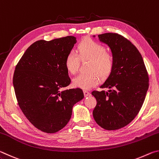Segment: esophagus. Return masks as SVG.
<instances>
[{
    "instance_id": "obj_1",
    "label": "esophagus",
    "mask_w": 159,
    "mask_h": 159,
    "mask_svg": "<svg viewBox=\"0 0 159 159\" xmlns=\"http://www.w3.org/2000/svg\"><path fill=\"white\" fill-rule=\"evenodd\" d=\"M83 93H84V96L85 97H88L90 95V93L88 92L87 90H83Z\"/></svg>"
}]
</instances>
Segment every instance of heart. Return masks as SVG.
Here are the masks:
<instances>
[{
    "instance_id": "heart-1",
    "label": "heart",
    "mask_w": 159,
    "mask_h": 159,
    "mask_svg": "<svg viewBox=\"0 0 159 159\" xmlns=\"http://www.w3.org/2000/svg\"><path fill=\"white\" fill-rule=\"evenodd\" d=\"M77 54L71 51L65 59V66L70 74H75L79 70L80 60L89 61L87 74H80L73 79L75 87L84 90L90 89L99 83V77L106 78L111 74L114 60L106 48L93 40L84 39L77 47Z\"/></svg>"
}]
</instances>
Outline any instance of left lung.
Wrapping results in <instances>:
<instances>
[{
  "mask_svg": "<svg viewBox=\"0 0 159 159\" xmlns=\"http://www.w3.org/2000/svg\"><path fill=\"white\" fill-rule=\"evenodd\" d=\"M98 38L111 49L114 66L99 87L108 90L92 92L97 100L93 114L102 128L118 130L138 115L149 88V76L141 54L130 41L114 33L99 34Z\"/></svg>",
  "mask_w": 159,
  "mask_h": 159,
  "instance_id": "obj_1",
  "label": "left lung"
}]
</instances>
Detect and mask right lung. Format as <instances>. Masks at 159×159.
I'll list each match as a JSON object with an SVG mask.
<instances>
[{"label":"right lung","mask_w":159,"mask_h":159,"mask_svg":"<svg viewBox=\"0 0 159 159\" xmlns=\"http://www.w3.org/2000/svg\"><path fill=\"white\" fill-rule=\"evenodd\" d=\"M76 43L71 36L36 41L15 67L13 85L19 106L31 124L45 133L65 127L74 105L84 98L80 88L61 90L71 83L65 59Z\"/></svg>","instance_id":"right-lung-1"}]
</instances>
